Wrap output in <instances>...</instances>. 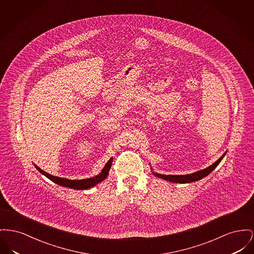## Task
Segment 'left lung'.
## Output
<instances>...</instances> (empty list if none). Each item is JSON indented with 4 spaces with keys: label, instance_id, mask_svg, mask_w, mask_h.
Listing matches in <instances>:
<instances>
[{
    "label": "left lung",
    "instance_id": "8db88e82",
    "mask_svg": "<svg viewBox=\"0 0 254 254\" xmlns=\"http://www.w3.org/2000/svg\"><path fill=\"white\" fill-rule=\"evenodd\" d=\"M224 155H225V152L215 163H213L211 166H209L206 169L197 171V172L193 173V174H190V175L172 176V175H160V174H157V173H153V175L155 177L159 178V179H165L167 181H171V182H175V183H190V182H194V181H197V180L203 179L206 176H208L209 174L222 161V159L224 158Z\"/></svg>",
    "mask_w": 254,
    "mask_h": 254
}]
</instances>
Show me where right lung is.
Returning <instances> with one entry per match:
<instances>
[{
    "label": "right lung",
    "instance_id": "1",
    "mask_svg": "<svg viewBox=\"0 0 254 254\" xmlns=\"http://www.w3.org/2000/svg\"><path fill=\"white\" fill-rule=\"evenodd\" d=\"M112 161H113V158H110L107 163L105 164L104 169L102 170V172L94 177V178H90V179H79V180H72V179H62V178H59V177H55V176H52L48 173L44 172L43 170H41L39 167H37L36 165H34V167L42 174L44 175L46 178L52 180L53 182L61 185V186H64V187H68V188H71V189H76V190H85V189H89L94 187L95 185H97L98 183L104 181L107 176H108V173H109V170L111 168V165H112Z\"/></svg>",
    "mask_w": 254,
    "mask_h": 254
}]
</instances>
